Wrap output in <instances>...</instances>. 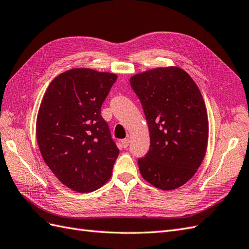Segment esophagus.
Listing matches in <instances>:
<instances>
[{
	"label": "esophagus",
	"instance_id": "1",
	"mask_svg": "<svg viewBox=\"0 0 249 249\" xmlns=\"http://www.w3.org/2000/svg\"><path fill=\"white\" fill-rule=\"evenodd\" d=\"M121 144H122L123 148H127V147H128V145H129V139L122 140V141H121Z\"/></svg>",
	"mask_w": 249,
	"mask_h": 249
}]
</instances>
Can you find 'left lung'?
Segmentation results:
<instances>
[{
    "label": "left lung",
    "mask_w": 249,
    "mask_h": 249,
    "mask_svg": "<svg viewBox=\"0 0 249 249\" xmlns=\"http://www.w3.org/2000/svg\"><path fill=\"white\" fill-rule=\"evenodd\" d=\"M130 85L141 102L150 148L138 160L151 185L173 190L196 173L206 154L208 118L199 87L180 67H158L137 73Z\"/></svg>",
    "instance_id": "8db88e82"
}]
</instances>
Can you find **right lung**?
Masks as SVG:
<instances>
[{"label": "right lung", "instance_id": "right-lung-1", "mask_svg": "<svg viewBox=\"0 0 249 249\" xmlns=\"http://www.w3.org/2000/svg\"><path fill=\"white\" fill-rule=\"evenodd\" d=\"M117 78L90 68L70 69L53 80L41 102L36 128L41 155L59 181L78 193L103 186L119 156L101 116Z\"/></svg>", "mask_w": 249, "mask_h": 249}]
</instances>
